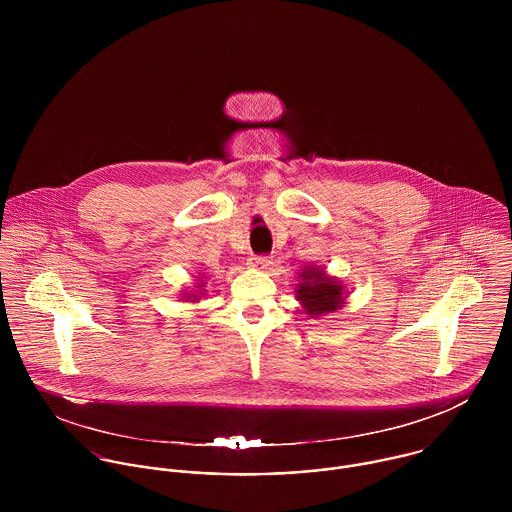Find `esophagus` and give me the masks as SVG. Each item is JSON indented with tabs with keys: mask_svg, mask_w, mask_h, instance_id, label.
<instances>
[{
	"mask_svg": "<svg viewBox=\"0 0 512 512\" xmlns=\"http://www.w3.org/2000/svg\"><path fill=\"white\" fill-rule=\"evenodd\" d=\"M248 264H250L254 270L266 272V270H270V266H272V260H270L268 256H252Z\"/></svg>",
	"mask_w": 512,
	"mask_h": 512,
	"instance_id": "1",
	"label": "esophagus"
}]
</instances>
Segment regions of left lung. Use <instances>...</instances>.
I'll return each instance as SVG.
<instances>
[{
  "instance_id": "left-lung-1",
  "label": "left lung",
  "mask_w": 512,
  "mask_h": 512,
  "mask_svg": "<svg viewBox=\"0 0 512 512\" xmlns=\"http://www.w3.org/2000/svg\"><path fill=\"white\" fill-rule=\"evenodd\" d=\"M345 288L337 278L325 274L323 268L307 266L299 272V284H295V297L309 317H321L333 313L343 305Z\"/></svg>"
}]
</instances>
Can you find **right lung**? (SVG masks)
<instances>
[{
    "label": "right lung",
    "mask_w": 512,
    "mask_h": 512,
    "mask_svg": "<svg viewBox=\"0 0 512 512\" xmlns=\"http://www.w3.org/2000/svg\"><path fill=\"white\" fill-rule=\"evenodd\" d=\"M199 288L203 290V286H199ZM199 295H201V293H183L185 301H197V299H199ZM203 295H205V293H203Z\"/></svg>",
    "instance_id": "1"
}]
</instances>
